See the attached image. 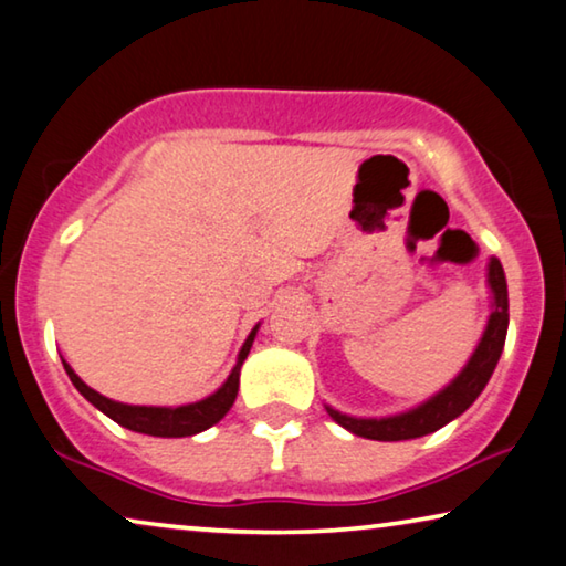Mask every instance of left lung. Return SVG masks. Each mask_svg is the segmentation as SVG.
<instances>
[{
    "label": "left lung",
    "instance_id": "left-lung-1",
    "mask_svg": "<svg viewBox=\"0 0 566 566\" xmlns=\"http://www.w3.org/2000/svg\"><path fill=\"white\" fill-rule=\"evenodd\" d=\"M485 281L491 289V313L485 321L481 342L471 354V359L465 361V367L458 371V377L434 392L432 397L424 399L410 410L387 415V417H354L334 410L332 405H324L328 417L334 422L342 424L344 430L367 440H381V442H395V440H412L430 434L434 430L446 428L448 422H453L455 417L463 415L471 407L478 395L483 392L489 385L495 364L501 359L503 344H506L509 332V289H506V273L499 258L489 260L485 268Z\"/></svg>",
    "mask_w": 566,
    "mask_h": 566
}]
</instances>
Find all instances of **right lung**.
Listing matches in <instances>:
<instances>
[{
    "label": "right lung",
    "mask_w": 566,
    "mask_h": 566,
    "mask_svg": "<svg viewBox=\"0 0 566 566\" xmlns=\"http://www.w3.org/2000/svg\"><path fill=\"white\" fill-rule=\"evenodd\" d=\"M258 328H260V324H255L253 332L248 334L245 344H242V349L238 354V361H234V367L228 374V379L222 381V387L217 389V392H212L210 397L199 399V402H192V405L154 407V405L116 402V399L103 397L101 392H95V389L85 385V381L77 377L71 364H67L65 359H63V367L77 392L88 399L93 407H98L103 415H108L113 422H118L120 428L144 432V434H154V438H189V434H197L207 428H212V424L220 422L222 417L230 412V407L240 389V367H242V361L248 359L250 346H253L255 336H258Z\"/></svg>",
    "instance_id": "obj_1"
}]
</instances>
